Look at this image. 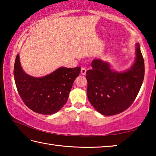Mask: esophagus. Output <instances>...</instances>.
I'll return each mask as SVG.
<instances>
[{
  "instance_id": "1",
  "label": "esophagus",
  "mask_w": 156,
  "mask_h": 156,
  "mask_svg": "<svg viewBox=\"0 0 156 156\" xmlns=\"http://www.w3.org/2000/svg\"><path fill=\"white\" fill-rule=\"evenodd\" d=\"M86 72H87V69H86L85 67H83L81 69V73H82V74L85 75Z\"/></svg>"
}]
</instances>
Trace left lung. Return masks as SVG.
I'll list each match as a JSON object with an SVG mask.
<instances>
[{"mask_svg":"<svg viewBox=\"0 0 156 156\" xmlns=\"http://www.w3.org/2000/svg\"><path fill=\"white\" fill-rule=\"evenodd\" d=\"M86 73L88 99L92 106L105 115L122 113L131 106L141 88L144 77V62L139 44L136 58L128 71L118 73L108 63L96 59Z\"/></svg>","mask_w":156,"mask_h":156,"instance_id":"left-lung-1","label":"left lung"}]
</instances>
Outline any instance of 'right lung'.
<instances>
[{
	"mask_svg": "<svg viewBox=\"0 0 156 156\" xmlns=\"http://www.w3.org/2000/svg\"><path fill=\"white\" fill-rule=\"evenodd\" d=\"M80 70V67H60L44 77L35 78L23 72L18 54L14 75L18 94L26 106L36 113L50 115L58 112L67 102Z\"/></svg>",
	"mask_w": 156,
	"mask_h": 156,
	"instance_id": "obj_1",
	"label": "right lung"
}]
</instances>
